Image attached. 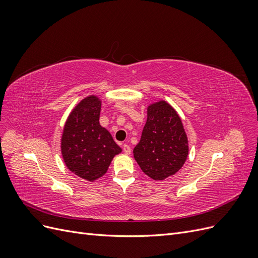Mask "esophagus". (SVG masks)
<instances>
[{
  "label": "esophagus",
  "mask_w": 258,
  "mask_h": 258,
  "mask_svg": "<svg viewBox=\"0 0 258 258\" xmlns=\"http://www.w3.org/2000/svg\"><path fill=\"white\" fill-rule=\"evenodd\" d=\"M122 150H123L124 154H127V155H129L131 153V148H130V146L128 144H123Z\"/></svg>",
  "instance_id": "esophagus-1"
}]
</instances>
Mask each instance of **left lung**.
<instances>
[{
    "label": "left lung",
    "mask_w": 258,
    "mask_h": 258,
    "mask_svg": "<svg viewBox=\"0 0 258 258\" xmlns=\"http://www.w3.org/2000/svg\"><path fill=\"white\" fill-rule=\"evenodd\" d=\"M188 139L176 111L163 100L148 105L147 120L134 156L155 181L174 175L188 156Z\"/></svg>",
    "instance_id": "left-lung-1"
}]
</instances>
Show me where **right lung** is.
<instances>
[{
	"label": "right lung",
	"instance_id": "add662e5",
	"mask_svg": "<svg viewBox=\"0 0 258 258\" xmlns=\"http://www.w3.org/2000/svg\"><path fill=\"white\" fill-rule=\"evenodd\" d=\"M101 99L84 98L70 113L61 137V154L68 169L93 182L103 176L113 158L121 153L113 137L99 122Z\"/></svg>",
	"mask_w": 258,
	"mask_h": 258
}]
</instances>
